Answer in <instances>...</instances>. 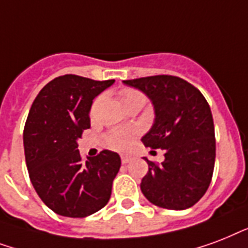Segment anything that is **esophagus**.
I'll return each instance as SVG.
<instances>
[{"label":"esophagus","mask_w":248,"mask_h":248,"mask_svg":"<svg viewBox=\"0 0 248 248\" xmlns=\"http://www.w3.org/2000/svg\"><path fill=\"white\" fill-rule=\"evenodd\" d=\"M132 156H126V155H123L122 156V163L123 164H126V163H130L132 162Z\"/></svg>","instance_id":"esophagus-1"}]
</instances>
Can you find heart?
Wrapping results in <instances>:
<instances>
[{"label": "heart", "mask_w": 248, "mask_h": 248, "mask_svg": "<svg viewBox=\"0 0 248 248\" xmlns=\"http://www.w3.org/2000/svg\"><path fill=\"white\" fill-rule=\"evenodd\" d=\"M123 102H124V105L130 102L145 103V95L141 92H138V90L125 89L123 90ZM134 136H136V130L115 129L107 134L106 142L108 147H111V149L124 151L126 149H129Z\"/></svg>", "instance_id": "obj_1"}]
</instances>
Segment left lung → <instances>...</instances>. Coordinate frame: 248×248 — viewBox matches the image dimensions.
Wrapping results in <instances>:
<instances>
[{"instance_id": "obj_1", "label": "left lung", "mask_w": 248, "mask_h": 248, "mask_svg": "<svg viewBox=\"0 0 248 248\" xmlns=\"http://www.w3.org/2000/svg\"><path fill=\"white\" fill-rule=\"evenodd\" d=\"M123 82L150 98L155 120L142 142L151 153L164 150L162 164L143 158L149 170L141 181L142 193L162 208H190L206 194L214 173L216 141L210 105L195 86L177 76Z\"/></svg>"}]
</instances>
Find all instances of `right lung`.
<instances>
[{
  "label": "right lung",
  "instance_id": "1",
  "mask_svg": "<svg viewBox=\"0 0 248 248\" xmlns=\"http://www.w3.org/2000/svg\"><path fill=\"white\" fill-rule=\"evenodd\" d=\"M114 82L63 75L32 103L23 132L27 168L38 197L61 216L86 217L110 201L120 156L103 150L82 162L78 140L90 128L93 99Z\"/></svg>",
  "mask_w": 248,
  "mask_h": 248
}]
</instances>
